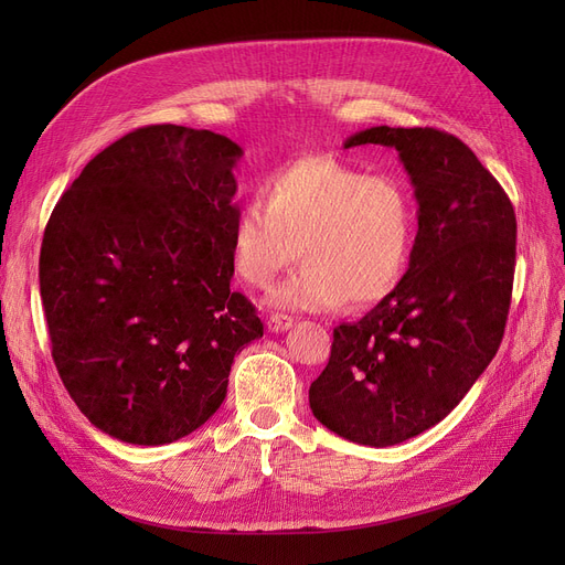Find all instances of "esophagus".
<instances>
[{
	"instance_id": "obj_1",
	"label": "esophagus",
	"mask_w": 565,
	"mask_h": 565,
	"mask_svg": "<svg viewBox=\"0 0 565 565\" xmlns=\"http://www.w3.org/2000/svg\"><path fill=\"white\" fill-rule=\"evenodd\" d=\"M267 330H270L273 334H279V332H286L292 328V318L290 316H284V313H273L270 318H267Z\"/></svg>"
}]
</instances>
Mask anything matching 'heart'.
<instances>
[{
  "label": "heart",
  "mask_w": 565,
  "mask_h": 565,
  "mask_svg": "<svg viewBox=\"0 0 565 565\" xmlns=\"http://www.w3.org/2000/svg\"><path fill=\"white\" fill-rule=\"evenodd\" d=\"M414 207L387 175H369L334 156L298 158L265 178L231 224V263L254 288L270 286L295 258L302 265L267 295L292 311L373 305L396 288L409 258Z\"/></svg>",
  "instance_id": "obj_1"
}]
</instances>
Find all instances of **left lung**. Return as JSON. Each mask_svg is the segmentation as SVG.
Instances as JSON below:
<instances>
[{
    "label": "left lung",
    "mask_w": 565,
    "mask_h": 565,
    "mask_svg": "<svg viewBox=\"0 0 565 565\" xmlns=\"http://www.w3.org/2000/svg\"><path fill=\"white\" fill-rule=\"evenodd\" d=\"M396 148L419 203L409 267L360 322L334 330L311 382L313 417L364 447H394L439 424L499 350L515 273V211L458 137L375 126L343 148Z\"/></svg>",
    "instance_id": "left-lung-1"
}]
</instances>
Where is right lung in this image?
Masks as SVG:
<instances>
[{"mask_svg":"<svg viewBox=\"0 0 565 565\" xmlns=\"http://www.w3.org/2000/svg\"><path fill=\"white\" fill-rule=\"evenodd\" d=\"M243 148L183 126L139 128L54 205L39 279L52 360L105 435L171 444L220 409L237 352L263 337L231 290Z\"/></svg>","mask_w":565,"mask_h":565,"instance_id":"1","label":"right lung"}]
</instances>
